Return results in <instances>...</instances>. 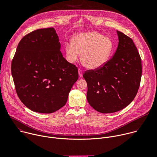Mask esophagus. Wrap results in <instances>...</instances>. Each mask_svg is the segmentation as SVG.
I'll return each mask as SVG.
<instances>
[{"label":"esophagus","instance_id":"1","mask_svg":"<svg viewBox=\"0 0 157 157\" xmlns=\"http://www.w3.org/2000/svg\"><path fill=\"white\" fill-rule=\"evenodd\" d=\"M82 70H80V69H79L78 70V74H79V77H82Z\"/></svg>","mask_w":157,"mask_h":157}]
</instances>
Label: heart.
<instances>
[{"mask_svg": "<svg viewBox=\"0 0 157 157\" xmlns=\"http://www.w3.org/2000/svg\"><path fill=\"white\" fill-rule=\"evenodd\" d=\"M64 50L69 62L76 61L81 54V61L85 68L96 70L109 61L113 43L110 38L97 32H82L74 36L72 43H66Z\"/></svg>", "mask_w": 157, "mask_h": 157, "instance_id": "heart-1", "label": "heart"}]
</instances>
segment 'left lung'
<instances>
[{
	"instance_id": "left-lung-1",
	"label": "left lung",
	"mask_w": 157,
	"mask_h": 157,
	"mask_svg": "<svg viewBox=\"0 0 157 157\" xmlns=\"http://www.w3.org/2000/svg\"><path fill=\"white\" fill-rule=\"evenodd\" d=\"M119 43L115 54L102 68L83 75L87 100L103 114L119 111L135 98L142 76V62L132 40L117 30Z\"/></svg>"
}]
</instances>
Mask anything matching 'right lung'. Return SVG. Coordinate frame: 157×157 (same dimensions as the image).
Segmentation results:
<instances>
[{"label":"right lung","instance_id":"obj_1","mask_svg":"<svg viewBox=\"0 0 157 157\" xmlns=\"http://www.w3.org/2000/svg\"><path fill=\"white\" fill-rule=\"evenodd\" d=\"M54 28L36 30L19 42L11 72L17 95L35 113L50 114L63 107L78 79V68L63 56Z\"/></svg>","mask_w":157,"mask_h":157}]
</instances>
